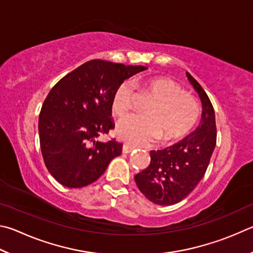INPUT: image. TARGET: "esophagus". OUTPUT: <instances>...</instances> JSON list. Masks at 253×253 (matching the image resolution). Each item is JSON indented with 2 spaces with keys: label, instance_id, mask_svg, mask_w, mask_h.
I'll list each match as a JSON object with an SVG mask.
<instances>
[{
  "label": "esophagus",
  "instance_id": "esophagus-1",
  "mask_svg": "<svg viewBox=\"0 0 253 253\" xmlns=\"http://www.w3.org/2000/svg\"><path fill=\"white\" fill-rule=\"evenodd\" d=\"M133 150H134V148H132V147H130V145H127V144H123V147H122V152L126 153V154L131 153L132 151H133Z\"/></svg>",
  "mask_w": 253,
  "mask_h": 253
}]
</instances>
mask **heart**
I'll return each mask as SVG.
<instances>
[{
	"mask_svg": "<svg viewBox=\"0 0 253 253\" xmlns=\"http://www.w3.org/2000/svg\"><path fill=\"white\" fill-rule=\"evenodd\" d=\"M139 92L152 101L145 106V117H126L120 120L115 134L132 147H143L160 136L163 142L180 139L191 130L199 117V104L194 97L182 91L169 79L154 78L139 83ZM132 105V90L127 83L115 88L111 111L121 118Z\"/></svg>",
	"mask_w": 253,
	"mask_h": 253,
	"instance_id": "heart-1",
	"label": "heart"
}]
</instances>
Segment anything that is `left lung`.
Instances as JSON below:
<instances>
[{"label":"left lung","mask_w":253,"mask_h":253,"mask_svg":"<svg viewBox=\"0 0 253 253\" xmlns=\"http://www.w3.org/2000/svg\"><path fill=\"white\" fill-rule=\"evenodd\" d=\"M187 78L200 97L201 120L197 129L169 148L151 151V163L134 176L144 197L159 206L180 202L205 175L216 142L213 106L207 93L189 72Z\"/></svg>","instance_id":"left-lung-1"}]
</instances>
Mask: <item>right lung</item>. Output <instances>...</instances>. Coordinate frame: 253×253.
I'll return each instance as SVG.
<instances>
[{
	"label": "right lung",
	"mask_w": 253,
	"mask_h": 253,
	"mask_svg": "<svg viewBox=\"0 0 253 253\" xmlns=\"http://www.w3.org/2000/svg\"><path fill=\"white\" fill-rule=\"evenodd\" d=\"M144 70L142 65L91 60L52 87L39 117V134L44 163L57 182L66 188L85 187L122 153L121 143L99 138L114 127L111 100L115 88Z\"/></svg>",
	"instance_id": "obj_1"
}]
</instances>
